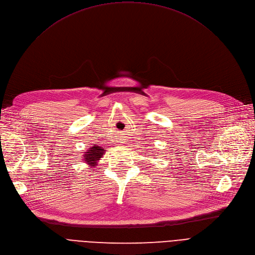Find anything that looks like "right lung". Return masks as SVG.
Wrapping results in <instances>:
<instances>
[{"instance_id": "obj_1", "label": "right lung", "mask_w": 255, "mask_h": 255, "mask_svg": "<svg viewBox=\"0 0 255 255\" xmlns=\"http://www.w3.org/2000/svg\"><path fill=\"white\" fill-rule=\"evenodd\" d=\"M105 149H102V147L100 146H95L93 145V147H91L88 151H86V153L84 154V161L87 162L88 165H90L91 167H95L96 164H98V161L101 159L103 153H104Z\"/></svg>"}]
</instances>
